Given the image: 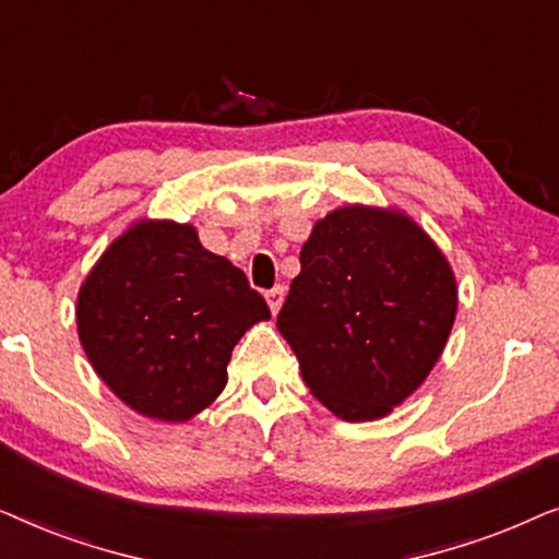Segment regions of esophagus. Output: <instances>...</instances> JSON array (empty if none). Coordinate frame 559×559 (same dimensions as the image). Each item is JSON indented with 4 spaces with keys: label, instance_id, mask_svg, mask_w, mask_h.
Returning <instances> with one entry per match:
<instances>
[{
    "label": "esophagus",
    "instance_id": "obj_1",
    "mask_svg": "<svg viewBox=\"0 0 559 559\" xmlns=\"http://www.w3.org/2000/svg\"><path fill=\"white\" fill-rule=\"evenodd\" d=\"M282 300H285V287H272L270 293H266V302H270V310L277 312L282 308Z\"/></svg>",
    "mask_w": 559,
    "mask_h": 559
}]
</instances>
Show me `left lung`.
Instances as JSON below:
<instances>
[{"mask_svg":"<svg viewBox=\"0 0 559 559\" xmlns=\"http://www.w3.org/2000/svg\"><path fill=\"white\" fill-rule=\"evenodd\" d=\"M277 328L310 392L348 423L384 417L423 384L450 335L455 277L394 211L328 213L300 251Z\"/></svg>","mask_w":559,"mask_h":559,"instance_id":"8db88e82","label":"left lung"}]
</instances>
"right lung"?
I'll return each instance as SVG.
<instances>
[{
  "mask_svg": "<svg viewBox=\"0 0 559 559\" xmlns=\"http://www.w3.org/2000/svg\"><path fill=\"white\" fill-rule=\"evenodd\" d=\"M75 318L111 392L140 415L180 423L221 394L236 341L270 308L193 226L142 221L91 270Z\"/></svg>",
  "mask_w": 559,
  "mask_h": 559,
  "instance_id": "add662e5",
  "label": "right lung"
}]
</instances>
